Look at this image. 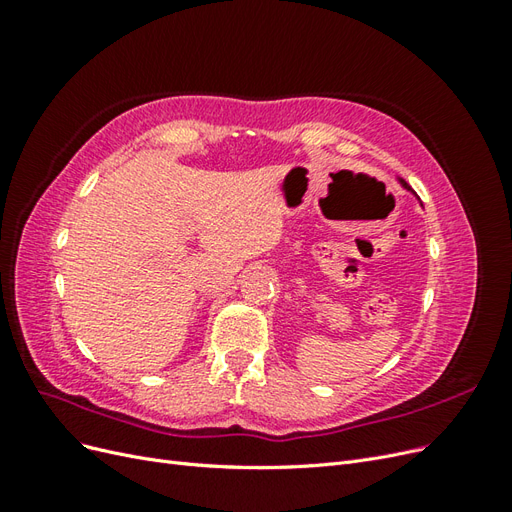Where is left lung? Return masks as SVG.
Listing matches in <instances>:
<instances>
[{"instance_id":"left-lung-1","label":"left lung","mask_w":512,"mask_h":512,"mask_svg":"<svg viewBox=\"0 0 512 512\" xmlns=\"http://www.w3.org/2000/svg\"><path fill=\"white\" fill-rule=\"evenodd\" d=\"M397 181H399V183H401V188H404V190H408V192H412V194H414V196H416V192H414V190H412V188H410V185H408V183H406V181H404V179H401V177H397Z\"/></svg>"}]
</instances>
